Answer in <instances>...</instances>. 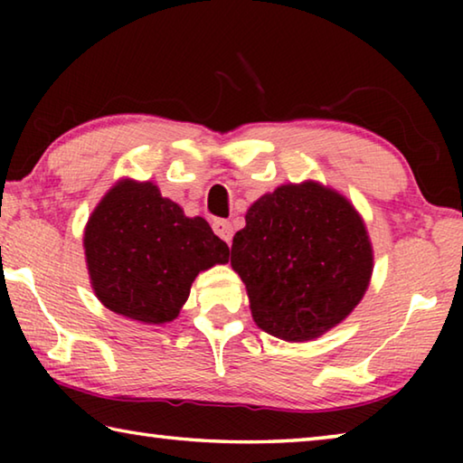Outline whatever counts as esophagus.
I'll return each instance as SVG.
<instances>
[{"instance_id":"esophagus-1","label":"esophagus","mask_w":463,"mask_h":463,"mask_svg":"<svg viewBox=\"0 0 463 463\" xmlns=\"http://www.w3.org/2000/svg\"><path fill=\"white\" fill-rule=\"evenodd\" d=\"M213 229H214V232L218 234V237H221L226 242V245H231V241H232V226H231L229 221H221V218H218V221L213 222Z\"/></svg>"}]
</instances>
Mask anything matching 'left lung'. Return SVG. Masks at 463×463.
Instances as JSON below:
<instances>
[{"label": "left lung", "mask_w": 463, "mask_h": 463, "mask_svg": "<svg viewBox=\"0 0 463 463\" xmlns=\"http://www.w3.org/2000/svg\"><path fill=\"white\" fill-rule=\"evenodd\" d=\"M231 265L255 325L278 339H318L362 302L373 249L354 203L318 182L284 184L250 203Z\"/></svg>", "instance_id": "obj_1"}]
</instances>
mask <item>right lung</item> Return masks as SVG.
Wrapping results in <instances>:
<instances>
[{
  "label": "right lung",
  "mask_w": 463,
  "mask_h": 463,
  "mask_svg": "<svg viewBox=\"0 0 463 463\" xmlns=\"http://www.w3.org/2000/svg\"><path fill=\"white\" fill-rule=\"evenodd\" d=\"M93 294L108 310L145 325L179 317L200 271L231 250L202 216H185L153 182L124 177L93 208L83 232Z\"/></svg>",
  "instance_id": "1"
}]
</instances>
